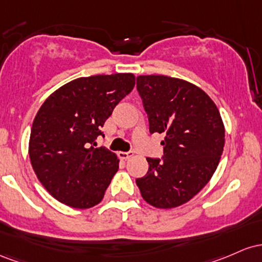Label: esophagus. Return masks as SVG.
Segmentation results:
<instances>
[{
	"instance_id": "1",
	"label": "esophagus",
	"mask_w": 262,
	"mask_h": 262,
	"mask_svg": "<svg viewBox=\"0 0 262 262\" xmlns=\"http://www.w3.org/2000/svg\"><path fill=\"white\" fill-rule=\"evenodd\" d=\"M134 156V152L132 151H128V152H119V157L121 158V160H127V158H130Z\"/></svg>"
}]
</instances>
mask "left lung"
I'll return each instance as SVG.
<instances>
[{"mask_svg": "<svg viewBox=\"0 0 262 262\" xmlns=\"http://www.w3.org/2000/svg\"><path fill=\"white\" fill-rule=\"evenodd\" d=\"M149 132L164 134L162 158H147L137 178L142 198L156 208H176L210 181L224 149L225 130L213 100L201 88L166 75L137 76Z\"/></svg>", "mask_w": 262, "mask_h": 262, "instance_id": "obj_1", "label": "left lung"}]
</instances>
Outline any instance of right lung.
<instances>
[{
	"instance_id": "obj_1",
	"label": "right lung",
	"mask_w": 262,
	"mask_h": 262,
	"mask_svg": "<svg viewBox=\"0 0 262 262\" xmlns=\"http://www.w3.org/2000/svg\"><path fill=\"white\" fill-rule=\"evenodd\" d=\"M135 75L117 73L78 78L49 96L34 117L29 158L43 187L76 209L99 204L119 169L111 151L95 148L101 127L132 92Z\"/></svg>"
}]
</instances>
